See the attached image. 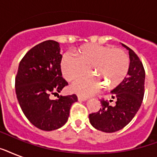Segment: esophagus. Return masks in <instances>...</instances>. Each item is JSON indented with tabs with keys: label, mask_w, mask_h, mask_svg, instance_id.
I'll return each instance as SVG.
<instances>
[{
	"label": "esophagus",
	"mask_w": 157,
	"mask_h": 157,
	"mask_svg": "<svg viewBox=\"0 0 157 157\" xmlns=\"http://www.w3.org/2000/svg\"><path fill=\"white\" fill-rule=\"evenodd\" d=\"M77 98H78L79 101H86L87 99H88V98H86V97H82V96H81V95H78V97H77Z\"/></svg>",
	"instance_id": "34e87169"
}]
</instances>
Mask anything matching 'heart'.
<instances>
[{
	"mask_svg": "<svg viewBox=\"0 0 157 157\" xmlns=\"http://www.w3.org/2000/svg\"><path fill=\"white\" fill-rule=\"evenodd\" d=\"M129 67L128 54L121 49L98 44L81 46L79 55L66 52L61 60L63 75L69 81L80 78L91 71L96 76H87L71 85V90L84 96L93 94L104 84L107 88L118 86L126 76Z\"/></svg>",
	"mask_w": 157,
	"mask_h": 157,
	"instance_id": "obj_1",
	"label": "heart"
}]
</instances>
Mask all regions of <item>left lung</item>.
Segmentation results:
<instances>
[{"label":"left lung","instance_id":"1","mask_svg":"<svg viewBox=\"0 0 157 157\" xmlns=\"http://www.w3.org/2000/svg\"><path fill=\"white\" fill-rule=\"evenodd\" d=\"M129 50V67L126 77L111 91L116 104L102 99L99 111L89 116L90 124L95 129L106 133H113L123 129L131 121L141 107L144 95L145 71L140 59L133 50ZM111 100L110 102H112Z\"/></svg>","mask_w":157,"mask_h":157}]
</instances>
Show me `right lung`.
<instances>
[{
  "instance_id": "1",
  "label": "right lung",
  "mask_w": 157,
  "mask_h": 157,
  "mask_svg": "<svg viewBox=\"0 0 157 157\" xmlns=\"http://www.w3.org/2000/svg\"><path fill=\"white\" fill-rule=\"evenodd\" d=\"M59 42L49 40L35 45L19 63L15 92L25 117L36 128L51 131L65 124L76 94L58 95L67 82L62 77Z\"/></svg>"
}]
</instances>
